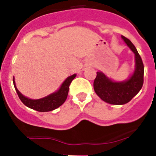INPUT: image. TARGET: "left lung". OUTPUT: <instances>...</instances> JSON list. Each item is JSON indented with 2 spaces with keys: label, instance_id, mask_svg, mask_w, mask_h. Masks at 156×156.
Listing matches in <instances>:
<instances>
[{
  "label": "left lung",
  "instance_id": "left-lung-1",
  "mask_svg": "<svg viewBox=\"0 0 156 156\" xmlns=\"http://www.w3.org/2000/svg\"><path fill=\"white\" fill-rule=\"evenodd\" d=\"M121 37L134 54L135 66L133 73L125 80L115 81L101 71H98L94 81L96 94L105 102L115 105L129 102L140 91L144 82V65L140 55L131 41L123 36Z\"/></svg>",
  "mask_w": 156,
  "mask_h": 156
}]
</instances>
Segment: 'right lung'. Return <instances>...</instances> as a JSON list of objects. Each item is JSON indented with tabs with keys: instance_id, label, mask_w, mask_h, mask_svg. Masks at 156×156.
<instances>
[{
	"instance_id": "1",
	"label": "right lung",
	"mask_w": 156,
	"mask_h": 156,
	"mask_svg": "<svg viewBox=\"0 0 156 156\" xmlns=\"http://www.w3.org/2000/svg\"><path fill=\"white\" fill-rule=\"evenodd\" d=\"M76 76V74L69 76L65 80L64 82L62 83L60 87L56 91L50 94L46 97L39 99H31L30 98L24 96L21 92L18 90L14 77L13 83L15 89H16L18 95H19V98L25 105L27 106L28 108L36 110V111L44 112L53 111V110L58 108L59 106H61L66 101L67 96H68L70 83Z\"/></svg>"
}]
</instances>
